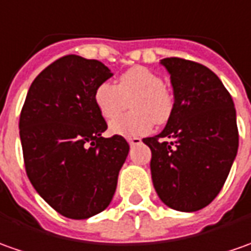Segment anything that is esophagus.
Wrapping results in <instances>:
<instances>
[{
    "instance_id": "34e87169",
    "label": "esophagus",
    "mask_w": 251,
    "mask_h": 251,
    "mask_svg": "<svg viewBox=\"0 0 251 251\" xmlns=\"http://www.w3.org/2000/svg\"><path fill=\"white\" fill-rule=\"evenodd\" d=\"M127 143H129L130 146H137V144L141 143V139H140V137H129V139H127Z\"/></svg>"
}]
</instances>
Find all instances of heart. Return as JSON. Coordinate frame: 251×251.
Segmentation results:
<instances>
[{
  "instance_id": "1",
  "label": "heart",
  "mask_w": 251,
  "mask_h": 251,
  "mask_svg": "<svg viewBox=\"0 0 251 251\" xmlns=\"http://www.w3.org/2000/svg\"><path fill=\"white\" fill-rule=\"evenodd\" d=\"M130 101L133 111L116 120ZM95 104L105 121H112L110 132L124 137L146 134L156 124H165L173 114L175 100L162 78L146 67H132L121 74L117 85L104 82L95 92Z\"/></svg>"
}]
</instances>
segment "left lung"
<instances>
[{
    "instance_id": "1",
    "label": "left lung",
    "mask_w": 251,
    "mask_h": 251,
    "mask_svg": "<svg viewBox=\"0 0 251 251\" xmlns=\"http://www.w3.org/2000/svg\"><path fill=\"white\" fill-rule=\"evenodd\" d=\"M161 64L170 74L175 107L165 129L143 139L152 152V183L169 207L201 210L219 195L238 154L235 105L207 67L180 57Z\"/></svg>"
}]
</instances>
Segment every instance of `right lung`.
I'll use <instances>...</instances> for the list:
<instances>
[{
	"label": "right lung",
	"mask_w": 251,
	"mask_h": 251,
	"mask_svg": "<svg viewBox=\"0 0 251 251\" xmlns=\"http://www.w3.org/2000/svg\"><path fill=\"white\" fill-rule=\"evenodd\" d=\"M111 76L101 61L68 54L32 81L22 108L19 129L28 180L68 219H89L110 204L129 154L122 136H101L107 124L95 92Z\"/></svg>",
	"instance_id": "right-lung-1"
}]
</instances>
